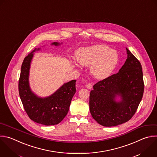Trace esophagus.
<instances>
[{
	"instance_id": "obj_1",
	"label": "esophagus",
	"mask_w": 157,
	"mask_h": 157,
	"mask_svg": "<svg viewBox=\"0 0 157 157\" xmlns=\"http://www.w3.org/2000/svg\"><path fill=\"white\" fill-rule=\"evenodd\" d=\"M86 87L88 89H90L92 87V83H88L87 84H86Z\"/></svg>"
}]
</instances>
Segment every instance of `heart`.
Wrapping results in <instances>:
<instances>
[{
  "label": "heart",
  "instance_id": "1",
  "mask_svg": "<svg viewBox=\"0 0 157 157\" xmlns=\"http://www.w3.org/2000/svg\"><path fill=\"white\" fill-rule=\"evenodd\" d=\"M76 57L81 65L86 67L92 65V75L100 79L110 76L118 62L117 52L102 45L81 48L77 52Z\"/></svg>",
  "mask_w": 157,
  "mask_h": 157
}]
</instances>
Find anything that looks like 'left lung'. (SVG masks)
<instances>
[{
  "instance_id": "1",
  "label": "left lung",
  "mask_w": 157,
  "mask_h": 157,
  "mask_svg": "<svg viewBox=\"0 0 157 157\" xmlns=\"http://www.w3.org/2000/svg\"><path fill=\"white\" fill-rule=\"evenodd\" d=\"M128 58L119 71L98 81L90 91L89 110L100 125L111 127L128 121L142 100L144 84L140 62L126 48ZM121 97V100H116Z\"/></svg>"
}]
</instances>
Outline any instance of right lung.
I'll list each match as a JSON object with an SVG mask.
<instances>
[{
  "mask_svg": "<svg viewBox=\"0 0 157 157\" xmlns=\"http://www.w3.org/2000/svg\"><path fill=\"white\" fill-rule=\"evenodd\" d=\"M59 42L52 45H59ZM35 48L24 59L18 82L19 94L25 110L29 118L34 122L45 126L60 123L67 115L70 103L76 90V80H72L62 86L53 94L47 97H40L31 90L29 75Z\"/></svg>",
  "mask_w": 157,
  "mask_h": 157,
  "instance_id": "right-lung-1",
  "label": "right lung"
}]
</instances>
